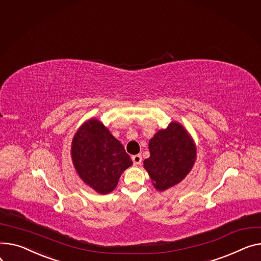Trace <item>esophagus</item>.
Wrapping results in <instances>:
<instances>
[{
    "mask_svg": "<svg viewBox=\"0 0 261 261\" xmlns=\"http://www.w3.org/2000/svg\"><path fill=\"white\" fill-rule=\"evenodd\" d=\"M142 161H143L142 155H140V154H136V155L132 156V162H133L134 166H140Z\"/></svg>",
    "mask_w": 261,
    "mask_h": 261,
    "instance_id": "obj_1",
    "label": "esophagus"
}]
</instances>
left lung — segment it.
I'll list each match as a JSON object with an SVG mask.
<instances>
[{
	"label": "left lung",
	"instance_id": "8db88e82",
	"mask_svg": "<svg viewBox=\"0 0 261 261\" xmlns=\"http://www.w3.org/2000/svg\"><path fill=\"white\" fill-rule=\"evenodd\" d=\"M150 158L144 168L154 188L164 192L179 184L192 170L196 161V146L192 136L178 121H171L149 141Z\"/></svg>",
	"mask_w": 261,
	"mask_h": 261
}]
</instances>
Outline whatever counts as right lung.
Masks as SVG:
<instances>
[{"mask_svg": "<svg viewBox=\"0 0 261 261\" xmlns=\"http://www.w3.org/2000/svg\"><path fill=\"white\" fill-rule=\"evenodd\" d=\"M71 159L85 185L102 195L112 192L121 173L133 164L124 146L95 117L86 120L75 132Z\"/></svg>", "mask_w": 261, "mask_h": 261, "instance_id": "obj_1", "label": "right lung"}]
</instances>
